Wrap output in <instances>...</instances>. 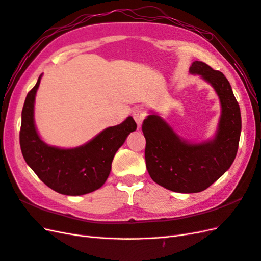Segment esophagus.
I'll list each match as a JSON object with an SVG mask.
<instances>
[{"label": "esophagus", "instance_id": "1", "mask_svg": "<svg viewBox=\"0 0 261 261\" xmlns=\"http://www.w3.org/2000/svg\"><path fill=\"white\" fill-rule=\"evenodd\" d=\"M146 115H147L146 112H145L144 110L141 109V108L134 109V111H133V117H134V120L136 121V123H137V125H138V127H140V126H141V123H143V121L146 118Z\"/></svg>", "mask_w": 261, "mask_h": 261}]
</instances>
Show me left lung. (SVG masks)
I'll use <instances>...</instances> for the list:
<instances>
[{"instance_id": "obj_1", "label": "left lung", "mask_w": 261, "mask_h": 261, "mask_svg": "<svg viewBox=\"0 0 261 261\" xmlns=\"http://www.w3.org/2000/svg\"><path fill=\"white\" fill-rule=\"evenodd\" d=\"M191 73L201 75L219 94L222 115L216 138L209 143L187 144L154 114L145 118L141 126L150 177L172 192L187 194L204 191L230 169L242 129L239 102L225 76L201 61L193 63Z\"/></svg>"}]
</instances>
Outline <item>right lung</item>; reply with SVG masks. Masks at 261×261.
<instances>
[{
	"instance_id": "obj_1",
	"label": "right lung",
	"mask_w": 261,
	"mask_h": 261,
	"mask_svg": "<svg viewBox=\"0 0 261 261\" xmlns=\"http://www.w3.org/2000/svg\"><path fill=\"white\" fill-rule=\"evenodd\" d=\"M40 80L28 92L21 111L19 143L23 159L46 186L60 194L78 196L96 191L106 183L115 152L129 133L136 130L137 124L129 116L75 149L45 145L34 123V102Z\"/></svg>"
}]
</instances>
